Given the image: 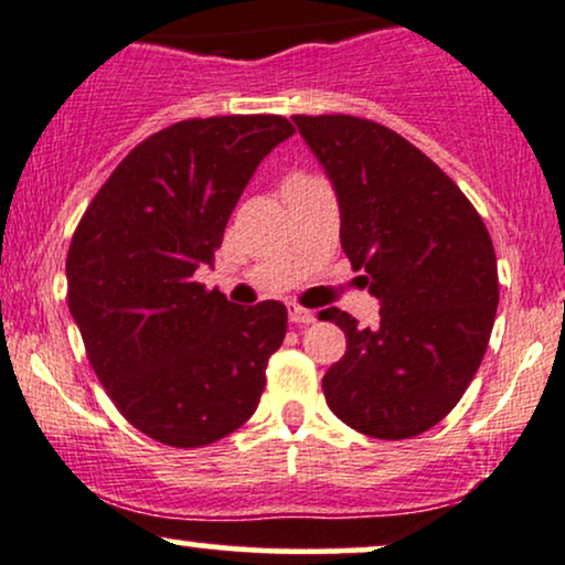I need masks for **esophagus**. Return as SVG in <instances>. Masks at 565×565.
Masks as SVG:
<instances>
[{"label":"esophagus","instance_id":"1","mask_svg":"<svg viewBox=\"0 0 565 565\" xmlns=\"http://www.w3.org/2000/svg\"><path fill=\"white\" fill-rule=\"evenodd\" d=\"M288 317H290V322H294V324H311V322H315V315H311L309 309L298 307V303H290Z\"/></svg>","mask_w":565,"mask_h":565}]
</instances>
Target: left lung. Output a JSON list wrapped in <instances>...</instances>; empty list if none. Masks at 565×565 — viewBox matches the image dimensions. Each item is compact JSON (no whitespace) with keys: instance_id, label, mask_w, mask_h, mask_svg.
<instances>
[{"instance_id":"8db88e82","label":"left lung","mask_w":565,"mask_h":565,"mask_svg":"<svg viewBox=\"0 0 565 565\" xmlns=\"http://www.w3.org/2000/svg\"><path fill=\"white\" fill-rule=\"evenodd\" d=\"M341 205V245L381 322L347 333V354L322 377L347 426L399 441L455 409L487 354L500 303L487 224L426 152L388 126L356 116H294Z\"/></svg>"}]
</instances>
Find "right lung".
<instances>
[{"label": "right lung", "mask_w": 565, "mask_h": 565, "mask_svg": "<svg viewBox=\"0 0 565 565\" xmlns=\"http://www.w3.org/2000/svg\"><path fill=\"white\" fill-rule=\"evenodd\" d=\"M282 116L188 118L137 145L86 205L65 258L68 309L116 409L195 449L256 413L282 347L280 301L235 307L195 282L256 166L294 135Z\"/></svg>", "instance_id": "add662e5"}]
</instances>
